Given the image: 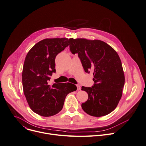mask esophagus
<instances>
[{"label":"esophagus","mask_w":146,"mask_h":146,"mask_svg":"<svg viewBox=\"0 0 146 146\" xmlns=\"http://www.w3.org/2000/svg\"><path fill=\"white\" fill-rule=\"evenodd\" d=\"M77 90H81V87L80 86V85H77Z\"/></svg>","instance_id":"34e87169"}]
</instances>
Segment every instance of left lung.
<instances>
[{
  "mask_svg": "<svg viewBox=\"0 0 146 146\" xmlns=\"http://www.w3.org/2000/svg\"><path fill=\"white\" fill-rule=\"evenodd\" d=\"M69 41L70 51L78 54L85 72H93L94 86L82 87L88 96L82 104V109L96 117L110 113L122 97L125 84L120 58L113 48L101 40L70 38Z\"/></svg>",
  "mask_w": 146,
  "mask_h": 146,
  "instance_id": "obj_1",
  "label": "left lung"
}]
</instances>
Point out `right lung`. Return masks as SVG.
<instances>
[{
  "instance_id": "add662e5",
  "label": "right lung",
  "mask_w": 146,
  "mask_h": 146,
  "mask_svg": "<svg viewBox=\"0 0 146 146\" xmlns=\"http://www.w3.org/2000/svg\"><path fill=\"white\" fill-rule=\"evenodd\" d=\"M66 38H46L36 43L25 57L22 72L24 96L33 112L42 116H50L63 108L67 95L77 90L70 83L49 84L55 73V58L69 45Z\"/></svg>"
}]
</instances>
